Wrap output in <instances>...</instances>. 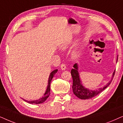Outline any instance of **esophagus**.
I'll list each match as a JSON object with an SVG mask.
<instances>
[{
  "label": "esophagus",
  "instance_id": "34e87169",
  "mask_svg": "<svg viewBox=\"0 0 123 123\" xmlns=\"http://www.w3.org/2000/svg\"><path fill=\"white\" fill-rule=\"evenodd\" d=\"M61 68L62 70H65L66 68V66L65 65V64H64V63H62V64L61 65Z\"/></svg>",
  "mask_w": 123,
  "mask_h": 123
}]
</instances>
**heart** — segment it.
<instances>
[{
  "instance_id": "1",
  "label": "heart",
  "mask_w": 123,
  "mask_h": 123,
  "mask_svg": "<svg viewBox=\"0 0 123 123\" xmlns=\"http://www.w3.org/2000/svg\"><path fill=\"white\" fill-rule=\"evenodd\" d=\"M67 47H68V45H65V44L63 45L62 46V48L63 49L66 48ZM79 55H80L79 50H75L73 52V54H72V57H73L74 58H78V57H79Z\"/></svg>"
}]
</instances>
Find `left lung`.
I'll list each match as a JSON object with an SVG mask.
<instances>
[{
  "mask_svg": "<svg viewBox=\"0 0 123 123\" xmlns=\"http://www.w3.org/2000/svg\"><path fill=\"white\" fill-rule=\"evenodd\" d=\"M117 58H118V57H117ZM73 67L74 68H72L71 71V74L72 78H73V93H74L75 96H77L78 98L83 99L92 98L96 96H97V94H98L99 93H101V92L104 91L105 89H106V88L111 84L115 73V71L114 72L112 75V79H111L104 88H99L98 89L95 90V91H92V90H89L86 89V88H84V86H82V84H81V81L80 80L79 75L78 71V65H77L76 63H75V64L74 65Z\"/></svg>",
  "mask_w": 123,
  "mask_h": 123,
  "instance_id": "left-lung-1",
  "label": "left lung"
}]
</instances>
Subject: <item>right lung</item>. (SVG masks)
Masks as SVG:
<instances>
[{"instance_id": "add662e5", "label": "right lung", "mask_w": 123, "mask_h": 123, "mask_svg": "<svg viewBox=\"0 0 123 123\" xmlns=\"http://www.w3.org/2000/svg\"><path fill=\"white\" fill-rule=\"evenodd\" d=\"M57 72V70H55L54 71H53L50 73V74L49 75V80H48V86H47V89L46 90V92H45V94H44V96L42 98L37 99V100H35V101H27V100H25V99H24L25 101L26 102L29 103V104H42V103L45 102L46 101V99L48 98L49 96L50 95V82H51L52 78L54 76V75H55V74Z\"/></svg>"}]
</instances>
